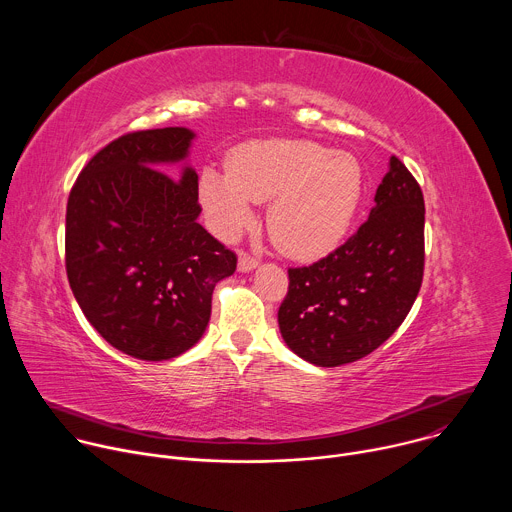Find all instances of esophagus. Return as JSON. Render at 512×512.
Masks as SVG:
<instances>
[{
  "label": "esophagus",
  "mask_w": 512,
  "mask_h": 512,
  "mask_svg": "<svg viewBox=\"0 0 512 512\" xmlns=\"http://www.w3.org/2000/svg\"><path fill=\"white\" fill-rule=\"evenodd\" d=\"M255 267H257V259H253V257L247 255V253H241V255H239L237 269H239L241 273H249V271H253Z\"/></svg>",
  "instance_id": "34e87169"
}]
</instances>
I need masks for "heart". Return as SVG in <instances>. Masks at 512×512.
I'll use <instances>...</instances> for the list:
<instances>
[{"label":"heart","instance_id":"b5f03b06","mask_svg":"<svg viewBox=\"0 0 512 512\" xmlns=\"http://www.w3.org/2000/svg\"><path fill=\"white\" fill-rule=\"evenodd\" d=\"M364 192L360 162L308 139H261L241 145L229 170L204 168L198 198L210 229L235 239L255 223L257 202H271L267 227L291 259L328 255L348 233Z\"/></svg>","mask_w":512,"mask_h":512}]
</instances>
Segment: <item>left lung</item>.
<instances>
[{"label":"left lung","instance_id":"1","mask_svg":"<svg viewBox=\"0 0 512 512\" xmlns=\"http://www.w3.org/2000/svg\"><path fill=\"white\" fill-rule=\"evenodd\" d=\"M423 225L421 188L391 156L369 221L328 257L289 269L277 312L287 348L316 367H340L379 348L419 294Z\"/></svg>","mask_w":512,"mask_h":512}]
</instances>
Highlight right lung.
<instances>
[{
  "label": "right lung",
  "instance_id": "1",
  "mask_svg": "<svg viewBox=\"0 0 512 512\" xmlns=\"http://www.w3.org/2000/svg\"><path fill=\"white\" fill-rule=\"evenodd\" d=\"M196 133H127L81 172L66 206V273L91 326L139 360L190 350L210 320L214 285L237 257L198 223ZM179 166L174 181L161 170Z\"/></svg>",
  "mask_w": 512,
  "mask_h": 512
}]
</instances>
